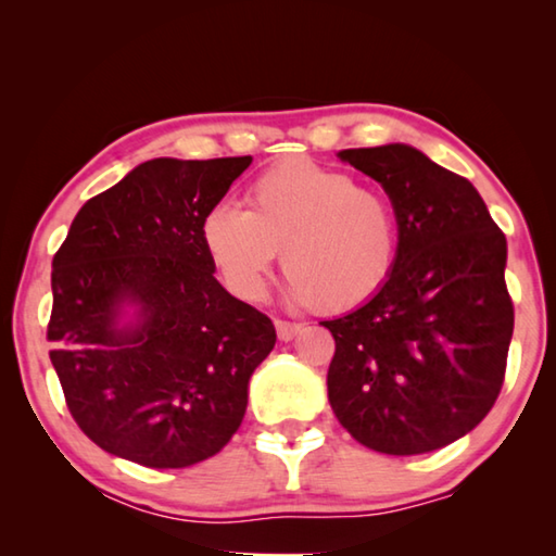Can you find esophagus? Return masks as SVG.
I'll return each mask as SVG.
<instances>
[{
	"label": "esophagus",
	"instance_id": "esophagus-1",
	"mask_svg": "<svg viewBox=\"0 0 556 556\" xmlns=\"http://www.w3.org/2000/svg\"><path fill=\"white\" fill-rule=\"evenodd\" d=\"M275 326H277V336H279V341H291V338L299 336V333H301V328H304L301 324L285 321V318H277Z\"/></svg>",
	"mask_w": 556,
	"mask_h": 556
}]
</instances>
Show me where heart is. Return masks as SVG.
I'll return each mask as SVG.
<instances>
[{"mask_svg":"<svg viewBox=\"0 0 556 556\" xmlns=\"http://www.w3.org/2000/svg\"><path fill=\"white\" fill-rule=\"evenodd\" d=\"M244 203H213L199 220L205 257L238 299L265 294L279 250L291 296L328 314L368 304L390 281L400 228L378 188L289 156L250 184Z\"/></svg>","mask_w":556,"mask_h":556,"instance_id":"obj_1","label":"heart"}]
</instances>
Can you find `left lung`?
I'll return each mask as SVG.
<instances>
[{
    "label": "left lung",
    "mask_w": 556,
    "mask_h": 556,
    "mask_svg": "<svg viewBox=\"0 0 556 556\" xmlns=\"http://www.w3.org/2000/svg\"><path fill=\"white\" fill-rule=\"evenodd\" d=\"M388 191L397 265L368 304L333 321L328 402L355 441L427 454L468 434L501 394L515 308L507 242L468 178L407 144L338 154Z\"/></svg>",
    "instance_id": "obj_1"
}]
</instances>
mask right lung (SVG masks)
I'll return each instance as SVG.
<instances>
[{"instance_id": "1", "label": "right lung", "mask_w": 556, "mask_h": 556, "mask_svg": "<svg viewBox=\"0 0 556 556\" xmlns=\"http://www.w3.org/2000/svg\"><path fill=\"white\" fill-rule=\"evenodd\" d=\"M250 162L139 164L83 205L53 255L51 363L75 425L108 454L186 468L240 427L277 331L213 277L199 220ZM122 303L140 306L137 327L116 328Z\"/></svg>"}]
</instances>
